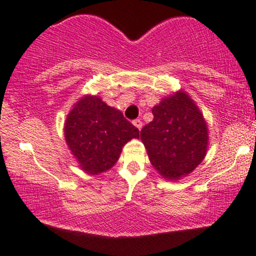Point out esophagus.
Masks as SVG:
<instances>
[{"instance_id":"1","label":"esophagus","mask_w":256,"mask_h":256,"mask_svg":"<svg viewBox=\"0 0 256 256\" xmlns=\"http://www.w3.org/2000/svg\"><path fill=\"white\" fill-rule=\"evenodd\" d=\"M133 124L139 129V130H141V128H142V122H141V120H135V121H133Z\"/></svg>"}]
</instances>
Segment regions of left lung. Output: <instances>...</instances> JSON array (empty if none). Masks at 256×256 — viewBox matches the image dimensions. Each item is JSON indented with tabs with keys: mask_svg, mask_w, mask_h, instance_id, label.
I'll list each match as a JSON object with an SVG mask.
<instances>
[{
	"mask_svg": "<svg viewBox=\"0 0 256 256\" xmlns=\"http://www.w3.org/2000/svg\"><path fill=\"white\" fill-rule=\"evenodd\" d=\"M153 121L141 129V141L159 175L178 181L206 157L208 128L195 102L182 90L160 99Z\"/></svg>",
	"mask_w": 256,
	"mask_h": 256,
	"instance_id": "obj_1",
	"label": "left lung"
}]
</instances>
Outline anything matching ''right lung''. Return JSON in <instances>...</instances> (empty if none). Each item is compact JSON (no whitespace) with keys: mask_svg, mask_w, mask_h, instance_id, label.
I'll return each instance as SVG.
<instances>
[{"mask_svg":"<svg viewBox=\"0 0 256 256\" xmlns=\"http://www.w3.org/2000/svg\"><path fill=\"white\" fill-rule=\"evenodd\" d=\"M64 139L80 169L88 175L110 170L122 147L139 138V129L98 96L81 97L64 122Z\"/></svg>","mask_w":256,"mask_h":256,"instance_id":"obj_1","label":"right lung"}]
</instances>
